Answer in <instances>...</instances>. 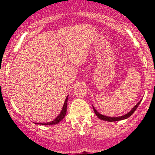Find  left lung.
I'll return each mask as SVG.
<instances>
[{
    "label": "left lung",
    "instance_id": "1",
    "mask_svg": "<svg viewBox=\"0 0 155 155\" xmlns=\"http://www.w3.org/2000/svg\"><path fill=\"white\" fill-rule=\"evenodd\" d=\"M140 101H141V100H140L139 102L137 104L136 106L133 107L132 109H131V111H130L128 113L126 114L123 115V116H120V117H107V116H104V115L101 114L99 113L98 111H96V109L95 108H94V106H92V107H93V109H94V112L95 113V114L97 115V117H98L100 120H104V121H107V122H115V121H120V120H125V119H127L128 117H130L131 116V115L133 114V113H134V111H136V108H138V105L140 104Z\"/></svg>",
    "mask_w": 155,
    "mask_h": 155
}]
</instances>
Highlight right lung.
Segmentation results:
<instances>
[{"instance_id": "add662e5", "label": "right lung", "mask_w": 155, "mask_h": 155, "mask_svg": "<svg viewBox=\"0 0 155 155\" xmlns=\"http://www.w3.org/2000/svg\"><path fill=\"white\" fill-rule=\"evenodd\" d=\"M68 95L67 96L66 99H65V103H64L63 108H62L61 111H60V114L58 115L56 118L54 119V120L51 121V122H43V123H35L38 124H41V125H53V124H56L61 121L65 117V114H66V111H67V104H68Z\"/></svg>"}]
</instances>
